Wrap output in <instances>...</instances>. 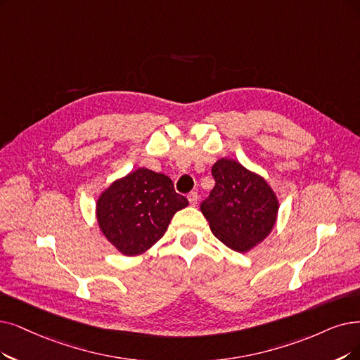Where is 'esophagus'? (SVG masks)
Segmentation results:
<instances>
[{"instance_id": "obj_1", "label": "esophagus", "mask_w": 360, "mask_h": 360, "mask_svg": "<svg viewBox=\"0 0 360 360\" xmlns=\"http://www.w3.org/2000/svg\"><path fill=\"white\" fill-rule=\"evenodd\" d=\"M188 199H189V202H191V205H196L198 204V193L196 192H191L189 195H188Z\"/></svg>"}]
</instances>
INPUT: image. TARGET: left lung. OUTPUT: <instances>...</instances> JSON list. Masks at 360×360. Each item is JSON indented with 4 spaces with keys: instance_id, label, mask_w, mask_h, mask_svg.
Listing matches in <instances>:
<instances>
[{
    "instance_id": "left-lung-1",
    "label": "left lung",
    "mask_w": 360,
    "mask_h": 360,
    "mask_svg": "<svg viewBox=\"0 0 360 360\" xmlns=\"http://www.w3.org/2000/svg\"><path fill=\"white\" fill-rule=\"evenodd\" d=\"M215 180L200 211L211 232L226 247L247 252L275 227L279 200L269 183L235 160L221 158L212 165Z\"/></svg>"
}]
</instances>
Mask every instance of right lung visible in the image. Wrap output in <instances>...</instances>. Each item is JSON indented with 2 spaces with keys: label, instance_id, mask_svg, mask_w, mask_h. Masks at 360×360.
<instances>
[{
  "label": "right lung",
  "instance_id": "add662e5",
  "mask_svg": "<svg viewBox=\"0 0 360 360\" xmlns=\"http://www.w3.org/2000/svg\"><path fill=\"white\" fill-rule=\"evenodd\" d=\"M188 205L169 177L137 168L100 193L96 215L106 239L130 257L143 254L160 240L172 215Z\"/></svg>",
  "mask_w": 360,
  "mask_h": 360
}]
</instances>
